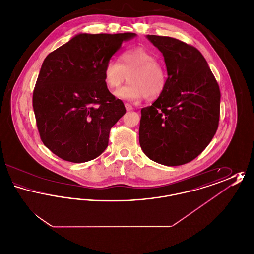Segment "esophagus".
<instances>
[{
	"label": "esophagus",
	"instance_id": "esophagus-1",
	"mask_svg": "<svg viewBox=\"0 0 254 254\" xmlns=\"http://www.w3.org/2000/svg\"><path fill=\"white\" fill-rule=\"evenodd\" d=\"M125 107H126V109H127V111L132 110L133 109L132 106H131L130 104H127V103H126V104H125Z\"/></svg>",
	"mask_w": 254,
	"mask_h": 254
}]
</instances>
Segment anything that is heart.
<instances>
[{
  "instance_id": "heart-1",
  "label": "heart",
  "mask_w": 254,
  "mask_h": 254,
  "mask_svg": "<svg viewBox=\"0 0 254 254\" xmlns=\"http://www.w3.org/2000/svg\"><path fill=\"white\" fill-rule=\"evenodd\" d=\"M104 77L109 89L117 88L128 79L130 84L115 91V96L128 101L145 97L147 101H154L162 96L168 85L166 66L142 47L124 51L119 63L109 60L104 68Z\"/></svg>"
}]
</instances>
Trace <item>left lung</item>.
I'll list each match as a JSON object with an SVG mask.
<instances>
[{"label": "left lung", "mask_w": 254, "mask_h": 254, "mask_svg": "<svg viewBox=\"0 0 254 254\" xmlns=\"http://www.w3.org/2000/svg\"><path fill=\"white\" fill-rule=\"evenodd\" d=\"M146 38L163 53L168 85L162 96L141 110L139 142L150 160L181 166L202 153L216 133L219 85L198 49L171 37Z\"/></svg>", "instance_id": "left-lung-1"}]
</instances>
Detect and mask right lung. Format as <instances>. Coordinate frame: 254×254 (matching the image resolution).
<instances>
[{"instance_id":"1","label":"right lung","mask_w":254,"mask_h":254,"mask_svg":"<svg viewBox=\"0 0 254 254\" xmlns=\"http://www.w3.org/2000/svg\"><path fill=\"white\" fill-rule=\"evenodd\" d=\"M135 33H79L44 61L33 92L41 139L55 155L85 163L109 145L110 128L126 113L105 83L104 68Z\"/></svg>"}]
</instances>
